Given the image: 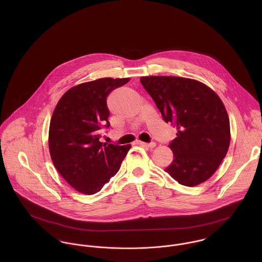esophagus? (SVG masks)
<instances>
[{"instance_id": "esophagus-1", "label": "esophagus", "mask_w": 262, "mask_h": 262, "mask_svg": "<svg viewBox=\"0 0 262 262\" xmlns=\"http://www.w3.org/2000/svg\"><path fill=\"white\" fill-rule=\"evenodd\" d=\"M138 143H139L140 145H142V146H145V147H147V148H153V147L155 146V143H154V142H150V143H145V142L139 141Z\"/></svg>"}]
</instances>
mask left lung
I'll use <instances>...</instances> for the list:
<instances>
[{
    "label": "left lung",
    "instance_id": "8db88e82",
    "mask_svg": "<svg viewBox=\"0 0 262 262\" xmlns=\"http://www.w3.org/2000/svg\"><path fill=\"white\" fill-rule=\"evenodd\" d=\"M140 81L164 122L178 129L169 143L173 161L164 171L187 187L206 182L230 144V122L222 101L206 84L190 78L144 76Z\"/></svg>",
    "mask_w": 262,
    "mask_h": 262
}]
</instances>
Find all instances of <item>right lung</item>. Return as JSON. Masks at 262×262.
Listing matches in <instances>:
<instances>
[{"mask_svg":"<svg viewBox=\"0 0 262 262\" xmlns=\"http://www.w3.org/2000/svg\"><path fill=\"white\" fill-rule=\"evenodd\" d=\"M129 78H99L69 90L57 103L49 126V151L61 177L77 191L94 194L120 169L131 145L100 141L110 128L107 97Z\"/></svg>","mask_w":262,"mask_h":262,"instance_id":"add662e5","label":"right lung"}]
</instances>
